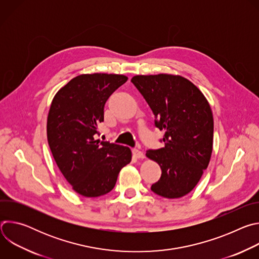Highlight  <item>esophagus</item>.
Returning a JSON list of instances; mask_svg holds the SVG:
<instances>
[{"label": "esophagus", "mask_w": 259, "mask_h": 259, "mask_svg": "<svg viewBox=\"0 0 259 259\" xmlns=\"http://www.w3.org/2000/svg\"><path fill=\"white\" fill-rule=\"evenodd\" d=\"M132 154H133V157L136 158V159H143L144 158V154L141 151L137 150V149H133Z\"/></svg>", "instance_id": "esophagus-1"}]
</instances>
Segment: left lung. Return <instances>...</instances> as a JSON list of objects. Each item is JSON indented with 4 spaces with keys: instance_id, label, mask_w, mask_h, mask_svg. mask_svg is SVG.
I'll return each mask as SVG.
<instances>
[{
    "instance_id": "obj_1",
    "label": "left lung",
    "mask_w": 259,
    "mask_h": 259,
    "mask_svg": "<svg viewBox=\"0 0 259 259\" xmlns=\"http://www.w3.org/2000/svg\"><path fill=\"white\" fill-rule=\"evenodd\" d=\"M133 85L155 115V126L164 130V147L146 151L162 170L151 190L164 198L189 194L207 169L213 145V116L203 93L180 76L160 73L135 76Z\"/></svg>"
}]
</instances>
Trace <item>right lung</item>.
<instances>
[{
    "instance_id": "right-lung-1",
    "label": "right lung",
    "mask_w": 259,
    "mask_h": 259,
    "mask_svg": "<svg viewBox=\"0 0 259 259\" xmlns=\"http://www.w3.org/2000/svg\"><path fill=\"white\" fill-rule=\"evenodd\" d=\"M127 80L112 73L80 75L52 100L47 120L50 150L73 191L84 197L109 193L121 169L131 162L129 147L95 139L105 102Z\"/></svg>"
}]
</instances>
